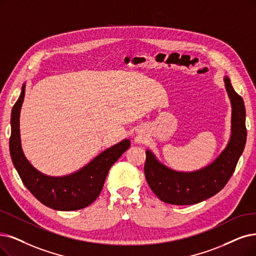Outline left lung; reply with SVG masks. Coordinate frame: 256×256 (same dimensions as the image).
I'll return each instance as SVG.
<instances>
[{"label": "left lung", "instance_id": "left-lung-1", "mask_svg": "<svg viewBox=\"0 0 256 256\" xmlns=\"http://www.w3.org/2000/svg\"><path fill=\"white\" fill-rule=\"evenodd\" d=\"M231 107V136L227 147L210 165L192 172L168 168L158 160L150 150L146 151L145 178L151 190L164 202L171 205H193L220 192L236 167L247 140L246 110L244 100L233 89L230 78H224Z\"/></svg>", "mask_w": 256, "mask_h": 256}]
</instances>
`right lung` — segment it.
I'll return each mask as SVG.
<instances>
[{
	"mask_svg": "<svg viewBox=\"0 0 256 256\" xmlns=\"http://www.w3.org/2000/svg\"><path fill=\"white\" fill-rule=\"evenodd\" d=\"M25 96V84L12 112L10 156L26 188L43 205L60 211L83 209L92 204L103 189L111 166L130 147L129 140L103 151L85 167L65 176H48L36 170L24 156L20 136V114Z\"/></svg>",
	"mask_w": 256,
	"mask_h": 256,
	"instance_id": "obj_1",
	"label": "right lung"
}]
</instances>
